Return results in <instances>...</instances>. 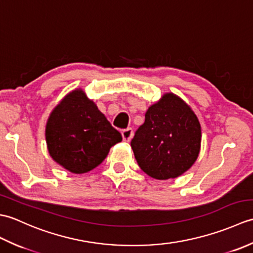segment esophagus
I'll use <instances>...</instances> for the list:
<instances>
[{
  "instance_id": "esophagus-1",
  "label": "esophagus",
  "mask_w": 253,
  "mask_h": 253,
  "mask_svg": "<svg viewBox=\"0 0 253 253\" xmlns=\"http://www.w3.org/2000/svg\"><path fill=\"white\" fill-rule=\"evenodd\" d=\"M122 136L125 141H130L132 136H133V130L131 129V128H126V129H124L122 131Z\"/></svg>"
}]
</instances>
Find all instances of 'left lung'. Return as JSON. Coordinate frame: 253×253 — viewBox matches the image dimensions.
Segmentation results:
<instances>
[{"instance_id": "1", "label": "left lung", "mask_w": 253, "mask_h": 253, "mask_svg": "<svg viewBox=\"0 0 253 253\" xmlns=\"http://www.w3.org/2000/svg\"><path fill=\"white\" fill-rule=\"evenodd\" d=\"M201 127L195 113L173 93L149 107L130 142L140 169L155 179L176 178L200 151Z\"/></svg>"}]
</instances>
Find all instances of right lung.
Listing matches in <instances>:
<instances>
[{
  "mask_svg": "<svg viewBox=\"0 0 253 253\" xmlns=\"http://www.w3.org/2000/svg\"><path fill=\"white\" fill-rule=\"evenodd\" d=\"M45 138L52 159L75 174L95 169L110 149L122 141L121 132L83 90L67 94L53 110Z\"/></svg>",
  "mask_w": 253,
  "mask_h": 253,
  "instance_id": "right-lung-1",
  "label": "right lung"
}]
</instances>
